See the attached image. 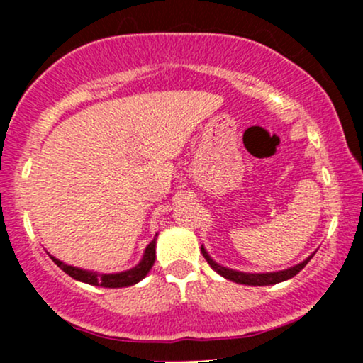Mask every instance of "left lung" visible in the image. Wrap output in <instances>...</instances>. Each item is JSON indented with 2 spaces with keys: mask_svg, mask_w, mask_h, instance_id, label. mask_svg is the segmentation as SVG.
<instances>
[{
  "mask_svg": "<svg viewBox=\"0 0 363 363\" xmlns=\"http://www.w3.org/2000/svg\"><path fill=\"white\" fill-rule=\"evenodd\" d=\"M201 252L203 256H205V259L208 261V264L211 266V268L215 269L216 273L222 274L223 278H227V280H232L235 283H240V285H252V286H264V285H274V283H281L285 280H290V278H294L295 274H297L303 266L307 264L312 259V256L307 257L306 261L298 262V264L291 266L289 269H283V272H274V273H242V272H237V269H230V268H225V266H220L218 262H215L211 259L210 256H208L206 249L201 245Z\"/></svg>",
  "mask_w": 363,
  "mask_h": 363,
  "instance_id": "8db88e82",
  "label": "left lung"
}]
</instances>
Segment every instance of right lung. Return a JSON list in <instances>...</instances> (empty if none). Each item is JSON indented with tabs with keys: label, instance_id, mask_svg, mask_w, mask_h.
Instances as JSON below:
<instances>
[{
	"label": "right lung",
	"instance_id": "obj_1",
	"mask_svg": "<svg viewBox=\"0 0 363 363\" xmlns=\"http://www.w3.org/2000/svg\"><path fill=\"white\" fill-rule=\"evenodd\" d=\"M51 259L56 262L66 274L74 278V280L89 283V285L95 286H106V289H123V286H131L135 285V283H138L140 280H143L150 269H152L153 262H155V239L147 245L143 257H141V261L135 266V268L121 273H95L89 272V269H80L74 268V266L65 264V262L56 259V257L52 256Z\"/></svg>",
	"mask_w": 363,
	"mask_h": 363
}]
</instances>
